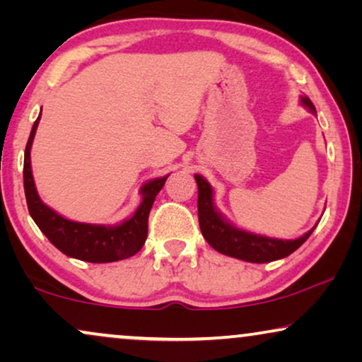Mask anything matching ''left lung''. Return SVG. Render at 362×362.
I'll return each mask as SVG.
<instances>
[{
	"mask_svg": "<svg viewBox=\"0 0 362 362\" xmlns=\"http://www.w3.org/2000/svg\"><path fill=\"white\" fill-rule=\"evenodd\" d=\"M301 103L311 113H316L313 102L308 97H301ZM194 177L197 182V217H199L201 232L207 244L221 254L252 262V264H267V262L285 259V257L293 254L315 230L316 226L298 239L284 240L270 239V237L237 229L216 209L214 191H212L209 182L199 175H194Z\"/></svg>",
	"mask_w": 362,
	"mask_h": 362,
	"instance_id": "obj_1",
	"label": "left lung"
}]
</instances>
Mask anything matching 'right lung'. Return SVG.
Masks as SVG:
<instances>
[{"label":"right lung","instance_id":"obj_1","mask_svg":"<svg viewBox=\"0 0 362 362\" xmlns=\"http://www.w3.org/2000/svg\"><path fill=\"white\" fill-rule=\"evenodd\" d=\"M39 120H41V115L34 122L26 151H24L23 176L29 214H31L42 234L62 254L72 257V259L92 262V264L123 260L140 252L148 235V216H150L151 206L170 175L156 177V180L148 181L146 185L141 186V204L138 206L135 214L130 219L123 221L122 224L98 226L69 221L44 204L36 191V185H34L31 171V146Z\"/></svg>","mask_w":362,"mask_h":362}]
</instances>
